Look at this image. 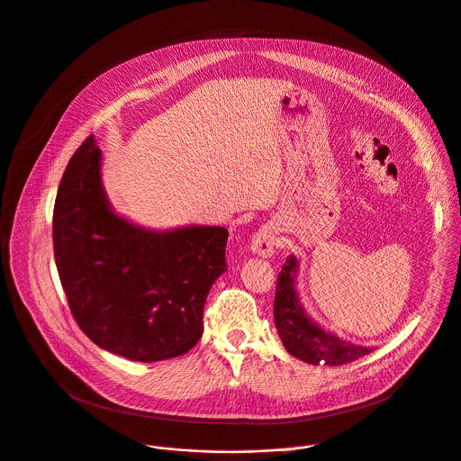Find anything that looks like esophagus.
<instances>
[{
  "instance_id": "1",
  "label": "esophagus",
  "mask_w": 461,
  "mask_h": 461,
  "mask_svg": "<svg viewBox=\"0 0 461 461\" xmlns=\"http://www.w3.org/2000/svg\"><path fill=\"white\" fill-rule=\"evenodd\" d=\"M278 244V239H276V231L275 228L271 226H262L251 239V251L260 255V257H271L275 248Z\"/></svg>"
}]
</instances>
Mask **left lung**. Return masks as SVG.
I'll return each mask as SVG.
<instances>
[{
  "instance_id": "1",
  "label": "left lung",
  "mask_w": 461,
  "mask_h": 461,
  "mask_svg": "<svg viewBox=\"0 0 461 461\" xmlns=\"http://www.w3.org/2000/svg\"><path fill=\"white\" fill-rule=\"evenodd\" d=\"M294 271L296 258L287 257L276 278L273 302L275 326L285 349L302 362L313 366H344L369 355L373 348L340 340L339 337L319 328L303 313L294 291Z\"/></svg>"
}]
</instances>
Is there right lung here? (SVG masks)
I'll use <instances>...</instances> for the list:
<instances>
[{"mask_svg":"<svg viewBox=\"0 0 461 461\" xmlns=\"http://www.w3.org/2000/svg\"><path fill=\"white\" fill-rule=\"evenodd\" d=\"M99 165L90 135L54 204V258L72 317L95 346L128 360L181 357L203 337L206 296L228 269V230L159 233L130 224L110 210Z\"/></svg>","mask_w":461,"mask_h":461,"instance_id":"right-lung-1","label":"right lung"}]
</instances>
